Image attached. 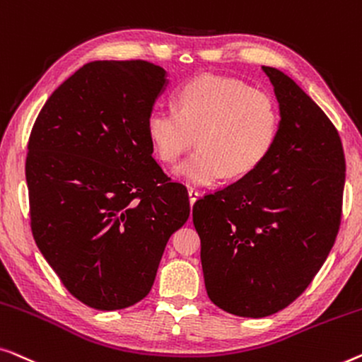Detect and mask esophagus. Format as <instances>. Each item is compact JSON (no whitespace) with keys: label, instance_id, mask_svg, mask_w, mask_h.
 <instances>
[{"label":"esophagus","instance_id":"34e87169","mask_svg":"<svg viewBox=\"0 0 362 362\" xmlns=\"http://www.w3.org/2000/svg\"><path fill=\"white\" fill-rule=\"evenodd\" d=\"M200 197V192L195 190V188H188V200H190V206H193V203L198 200Z\"/></svg>","mask_w":362,"mask_h":362}]
</instances>
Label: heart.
<instances>
[{
  "mask_svg": "<svg viewBox=\"0 0 362 362\" xmlns=\"http://www.w3.org/2000/svg\"><path fill=\"white\" fill-rule=\"evenodd\" d=\"M177 105L179 111H151L147 136L167 164L179 159L198 136L200 147L174 169L183 182L210 185L226 174H251L276 144L281 126L276 101L243 81L203 75L182 86Z\"/></svg>",
  "mask_w": 362,
  "mask_h": 362,
  "instance_id": "1",
  "label": "heart"
}]
</instances>
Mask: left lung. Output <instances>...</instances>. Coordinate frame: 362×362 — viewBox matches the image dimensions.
<instances>
[{
    "instance_id": "1",
    "label": "left lung",
    "mask_w": 362,
    "mask_h": 362,
    "mask_svg": "<svg viewBox=\"0 0 362 362\" xmlns=\"http://www.w3.org/2000/svg\"><path fill=\"white\" fill-rule=\"evenodd\" d=\"M262 70L279 101L276 144L256 170L192 211L208 297L246 318L277 313L317 276L339 230L346 170L322 108L288 75Z\"/></svg>"
}]
</instances>
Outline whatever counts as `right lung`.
Listing matches in <instances>:
<instances>
[{"instance_id": "add662e5", "label": "right lung", "mask_w": 362, "mask_h": 362, "mask_svg": "<svg viewBox=\"0 0 362 362\" xmlns=\"http://www.w3.org/2000/svg\"><path fill=\"white\" fill-rule=\"evenodd\" d=\"M167 83L165 70L146 60H95L50 95L30 131L33 236L91 308L144 298L167 241L190 216L185 187L164 174L147 136Z\"/></svg>"}]
</instances>
